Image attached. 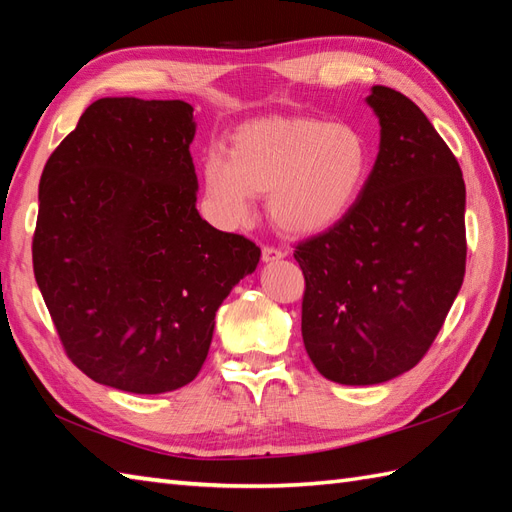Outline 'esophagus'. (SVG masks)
I'll return each mask as SVG.
<instances>
[{"mask_svg": "<svg viewBox=\"0 0 512 512\" xmlns=\"http://www.w3.org/2000/svg\"><path fill=\"white\" fill-rule=\"evenodd\" d=\"M284 257H286L284 250H279V248H275V246H264V250H262V259H264L266 264L279 262V259H284Z\"/></svg>", "mask_w": 512, "mask_h": 512, "instance_id": "34e87169", "label": "esophagus"}]
</instances>
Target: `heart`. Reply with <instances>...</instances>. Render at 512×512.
I'll use <instances>...</instances> for the list:
<instances>
[{
  "label": "heart",
  "mask_w": 512,
  "mask_h": 512,
  "mask_svg": "<svg viewBox=\"0 0 512 512\" xmlns=\"http://www.w3.org/2000/svg\"><path fill=\"white\" fill-rule=\"evenodd\" d=\"M369 167L367 138L350 123L257 118L235 129L228 154L217 147L204 154V198L217 222L237 228L253 220L255 195L268 192V215L279 231L308 237L354 209Z\"/></svg>",
  "instance_id": "1"
}]
</instances>
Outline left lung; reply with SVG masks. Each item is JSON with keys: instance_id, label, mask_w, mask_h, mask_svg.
I'll return each instance as SVG.
<instances>
[{"instance_id": "8db88e82", "label": "left lung", "mask_w": 512, "mask_h": 512, "mask_svg": "<svg viewBox=\"0 0 512 512\" xmlns=\"http://www.w3.org/2000/svg\"><path fill=\"white\" fill-rule=\"evenodd\" d=\"M374 169L339 224L295 250L306 292L303 345L341 385H378L418 365L462 288V169L420 107L385 85Z\"/></svg>"}]
</instances>
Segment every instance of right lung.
Listing matches in <instances>:
<instances>
[{
  "mask_svg": "<svg viewBox=\"0 0 512 512\" xmlns=\"http://www.w3.org/2000/svg\"><path fill=\"white\" fill-rule=\"evenodd\" d=\"M184 101L99 99L39 182L32 266L65 354L132 394L189 385L262 250L202 220Z\"/></svg>",
  "mask_w": 512,
  "mask_h": 512,
  "instance_id": "obj_1",
  "label": "right lung"
}]
</instances>
